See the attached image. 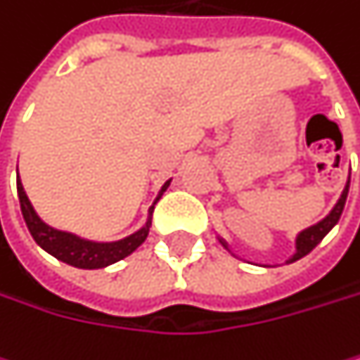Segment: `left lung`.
Wrapping results in <instances>:
<instances>
[{"label":"left lung","mask_w":360,"mask_h":360,"mask_svg":"<svg viewBox=\"0 0 360 360\" xmlns=\"http://www.w3.org/2000/svg\"><path fill=\"white\" fill-rule=\"evenodd\" d=\"M348 188H350V176H348V181H346V188H344V192H342V196H340V200L333 205V209L320 219V221H316V224H311V226H307V228H303L301 233L295 237V254L286 260V264L288 262H295V260H299V258H303V256H307L328 233H330V228L335 226L338 221H340V217H342V211H344V205H346V198H348ZM217 241L221 243V248L224 250H228L230 254L235 256V252L230 250V245H228V241L226 239H221V237H217Z\"/></svg>","instance_id":"obj_1"}]
</instances>
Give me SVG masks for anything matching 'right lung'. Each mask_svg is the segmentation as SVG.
Instances as JSON below:
<instances>
[{
  "mask_svg": "<svg viewBox=\"0 0 360 360\" xmlns=\"http://www.w3.org/2000/svg\"><path fill=\"white\" fill-rule=\"evenodd\" d=\"M172 179L162 186V190L158 192L153 205L147 211V221L136 230V233L127 235L119 241H91V239H83L74 233H68V230H57L53 226H49L34 209L32 200L27 198V192L22 188V181L18 176V168H16V192H18V202H20V211H22V219L27 224L30 233L34 237V241L49 252L51 256H55L57 260L76 266V269H104L108 264H115L119 260H123L125 256H130L132 252H136L147 235H149V228H151V213L155 202L162 198V194L168 190Z\"/></svg>",
  "mask_w": 360,
  "mask_h": 360,
  "instance_id": "add662e5",
  "label": "right lung"
}]
</instances>
